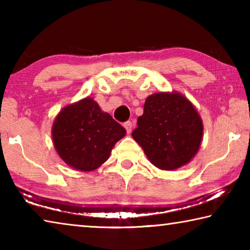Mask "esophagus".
Masks as SVG:
<instances>
[{"label": "esophagus", "instance_id": "1", "mask_svg": "<svg viewBox=\"0 0 250 250\" xmlns=\"http://www.w3.org/2000/svg\"><path fill=\"white\" fill-rule=\"evenodd\" d=\"M124 126L125 128L126 132L130 133L131 130H132V122H131V121H126V122H125V124H124Z\"/></svg>", "mask_w": 250, "mask_h": 250}]
</instances>
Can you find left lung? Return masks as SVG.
I'll return each mask as SVG.
<instances>
[{
	"mask_svg": "<svg viewBox=\"0 0 250 250\" xmlns=\"http://www.w3.org/2000/svg\"><path fill=\"white\" fill-rule=\"evenodd\" d=\"M137 125L132 138L161 170L185 166L200 149L202 119L194 105L179 92H156L147 97Z\"/></svg>",
	"mask_w": 250,
	"mask_h": 250,
	"instance_id": "8db88e82",
	"label": "left lung"
}]
</instances>
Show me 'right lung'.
Here are the masks:
<instances>
[{"label": "right lung", "mask_w": 250, "mask_h": 250, "mask_svg": "<svg viewBox=\"0 0 250 250\" xmlns=\"http://www.w3.org/2000/svg\"><path fill=\"white\" fill-rule=\"evenodd\" d=\"M125 132L90 97L62 109L52 128L58 155L67 166L84 172L104 164Z\"/></svg>", "instance_id": "obj_1"}]
</instances>
